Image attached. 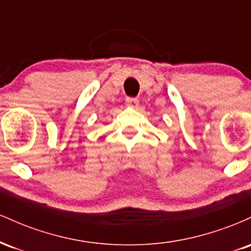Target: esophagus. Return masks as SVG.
<instances>
[{
    "label": "esophagus",
    "instance_id": "obj_1",
    "mask_svg": "<svg viewBox=\"0 0 251 251\" xmlns=\"http://www.w3.org/2000/svg\"><path fill=\"white\" fill-rule=\"evenodd\" d=\"M126 106L135 108L139 106V99L138 98H126Z\"/></svg>",
    "mask_w": 251,
    "mask_h": 251
}]
</instances>
